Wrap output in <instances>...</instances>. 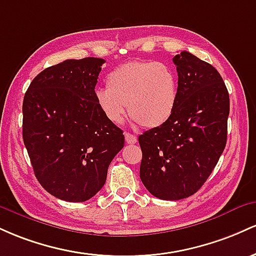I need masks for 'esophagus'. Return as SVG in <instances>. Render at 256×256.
Returning <instances> with one entry per match:
<instances>
[{"label":"esophagus","instance_id":"esophagus-1","mask_svg":"<svg viewBox=\"0 0 256 256\" xmlns=\"http://www.w3.org/2000/svg\"><path fill=\"white\" fill-rule=\"evenodd\" d=\"M124 138H126V142L127 144H136L138 142L136 136L130 133H124Z\"/></svg>","mask_w":256,"mask_h":256}]
</instances>
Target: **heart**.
I'll return each mask as SVG.
<instances>
[{
  "label": "heart",
  "instance_id": "heart-1",
  "mask_svg": "<svg viewBox=\"0 0 256 256\" xmlns=\"http://www.w3.org/2000/svg\"><path fill=\"white\" fill-rule=\"evenodd\" d=\"M106 87L96 92L105 118L120 124L129 116L148 128L160 127L172 117L178 102V78L164 62H129L106 76Z\"/></svg>",
  "mask_w": 256,
  "mask_h": 256
}]
</instances>
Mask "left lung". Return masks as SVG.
<instances>
[{"mask_svg":"<svg viewBox=\"0 0 256 256\" xmlns=\"http://www.w3.org/2000/svg\"><path fill=\"white\" fill-rule=\"evenodd\" d=\"M178 71V102L164 124L139 136L140 179L154 197L178 200L202 188L228 140L230 98L213 65L182 52L173 58Z\"/></svg>","mask_w":256,"mask_h":256,"instance_id":"1","label":"left lung"}]
</instances>
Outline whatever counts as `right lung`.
<instances>
[{"mask_svg": "<svg viewBox=\"0 0 256 256\" xmlns=\"http://www.w3.org/2000/svg\"><path fill=\"white\" fill-rule=\"evenodd\" d=\"M100 58L68 59L44 68L22 102V140L35 176L66 202L102 190L111 160L124 146L123 130L98 108Z\"/></svg>", "mask_w": 256, "mask_h": 256, "instance_id": "obj_1", "label": "right lung"}]
</instances>
